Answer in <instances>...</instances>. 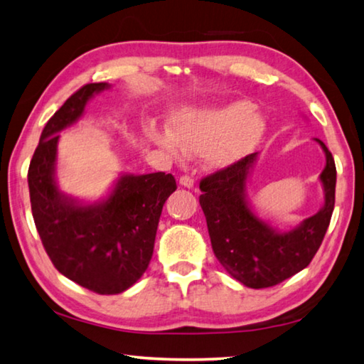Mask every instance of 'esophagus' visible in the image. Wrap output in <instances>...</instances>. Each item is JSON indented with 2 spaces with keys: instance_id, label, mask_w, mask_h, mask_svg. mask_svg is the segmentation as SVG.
I'll return each mask as SVG.
<instances>
[{
  "instance_id": "34e87169",
  "label": "esophagus",
  "mask_w": 364,
  "mask_h": 364,
  "mask_svg": "<svg viewBox=\"0 0 364 364\" xmlns=\"http://www.w3.org/2000/svg\"><path fill=\"white\" fill-rule=\"evenodd\" d=\"M180 184L181 186H184V188H194V180L191 176H181L180 178Z\"/></svg>"
}]
</instances>
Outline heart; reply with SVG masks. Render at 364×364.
<instances>
[{
    "instance_id": "1",
    "label": "heart",
    "mask_w": 364,
    "mask_h": 364,
    "mask_svg": "<svg viewBox=\"0 0 364 364\" xmlns=\"http://www.w3.org/2000/svg\"><path fill=\"white\" fill-rule=\"evenodd\" d=\"M263 133V117L247 102L178 109L170 117V132L147 128V138L159 149L171 157L200 152L210 168L230 167L247 157Z\"/></svg>"
}]
</instances>
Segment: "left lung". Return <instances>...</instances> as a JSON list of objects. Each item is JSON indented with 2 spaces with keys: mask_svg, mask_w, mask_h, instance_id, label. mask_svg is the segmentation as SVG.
Masks as SVG:
<instances>
[{
  "mask_svg": "<svg viewBox=\"0 0 364 364\" xmlns=\"http://www.w3.org/2000/svg\"><path fill=\"white\" fill-rule=\"evenodd\" d=\"M326 156L319 175L324 205L291 231H278L252 210L247 180L258 152L215 171L200 181L199 197L212 249L234 279L252 289L279 284L306 268L321 245L336 202V164L321 139L315 138Z\"/></svg>",
  "mask_w": 364,
  "mask_h": 364,
  "instance_id": "8db88e82",
  "label": "left lung"
}]
</instances>
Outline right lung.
<instances>
[{"instance_id": "add662e5", "label": "right lung", "mask_w": 364, "mask_h": 364, "mask_svg": "<svg viewBox=\"0 0 364 364\" xmlns=\"http://www.w3.org/2000/svg\"><path fill=\"white\" fill-rule=\"evenodd\" d=\"M109 83L75 91L43 128L28 167L30 204L43 247L60 274L101 295L120 294L147 269L160 213L176 189L173 175L125 173L107 197L85 204L56 183L59 133L83 115Z\"/></svg>"}]
</instances>
